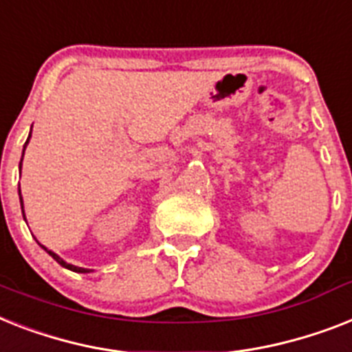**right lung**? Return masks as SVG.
Listing matches in <instances>:
<instances>
[{
	"label": "right lung",
	"instance_id": "right-lung-1",
	"mask_svg": "<svg viewBox=\"0 0 352 352\" xmlns=\"http://www.w3.org/2000/svg\"><path fill=\"white\" fill-rule=\"evenodd\" d=\"M30 137V135H28ZM28 142V141H27ZM27 142H25V148H27ZM23 153H25V150H23ZM21 161H23V157H21ZM19 195H21V190H19ZM19 201H21V211H23V199L21 197H19ZM43 250L47 251L48 255L52 256L54 260H56L57 264H61L63 267H67V270H70V271H76V273H90V270H85V267H77V265H72V264H67V262H65V260L61 258V256L59 255H56V253H54V251H50V250H47V248H45V245H41Z\"/></svg>",
	"mask_w": 352,
	"mask_h": 352
}]
</instances>
